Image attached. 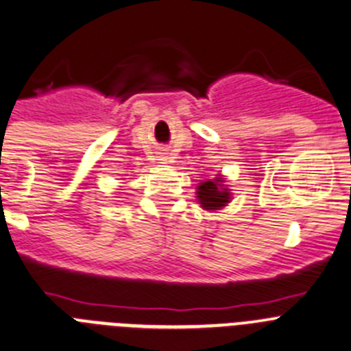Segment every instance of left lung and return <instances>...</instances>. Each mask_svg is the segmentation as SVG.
<instances>
[{
    "mask_svg": "<svg viewBox=\"0 0 351 351\" xmlns=\"http://www.w3.org/2000/svg\"><path fill=\"white\" fill-rule=\"evenodd\" d=\"M195 194L197 202L206 211H220L232 201V192L223 175H216V178L199 183Z\"/></svg>",
    "mask_w": 351,
    "mask_h": 351,
    "instance_id": "8db88e82",
    "label": "left lung"
}]
</instances>
